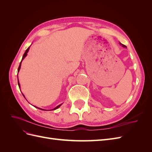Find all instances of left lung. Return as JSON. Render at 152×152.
Masks as SVG:
<instances>
[{
  "label": "left lung",
  "mask_w": 152,
  "mask_h": 152,
  "mask_svg": "<svg viewBox=\"0 0 152 152\" xmlns=\"http://www.w3.org/2000/svg\"><path fill=\"white\" fill-rule=\"evenodd\" d=\"M120 44H121V45H122V46H123V47H125V48H126V45H123V44H121V42H120Z\"/></svg>",
  "instance_id": "obj_1"
}]
</instances>
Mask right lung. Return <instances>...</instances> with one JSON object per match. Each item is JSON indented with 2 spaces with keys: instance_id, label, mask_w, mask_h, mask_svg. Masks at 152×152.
I'll return each mask as SVG.
<instances>
[{
  "instance_id": "right-lung-1",
  "label": "right lung",
  "mask_w": 152,
  "mask_h": 152,
  "mask_svg": "<svg viewBox=\"0 0 152 152\" xmlns=\"http://www.w3.org/2000/svg\"><path fill=\"white\" fill-rule=\"evenodd\" d=\"M29 48H30V47L28 48V49H27L26 50V51H25V53H24V54H23V58H22V59H21V61H22V60H23V59L25 58V56H26V55H27V53H28V50H29ZM21 61L20 62V66H19V67H18V72H19L20 71V67H21ZM18 86H19V87H20V83H19V81H18ZM23 96H24V95H23ZM24 97H25V96H24ZM61 104H59V105H58V107H56V108H54V109H53L52 110H56V109H57V108H58L59 107H60V106H61ZM39 108V109H40V110H43V109H41V108Z\"/></svg>"
}]
</instances>
